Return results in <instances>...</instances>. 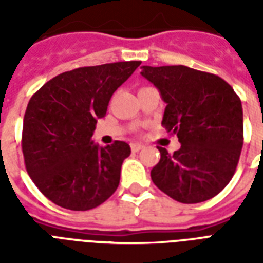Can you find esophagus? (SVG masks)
I'll use <instances>...</instances> for the list:
<instances>
[{
	"label": "esophagus",
	"instance_id": "34e87169",
	"mask_svg": "<svg viewBox=\"0 0 263 263\" xmlns=\"http://www.w3.org/2000/svg\"><path fill=\"white\" fill-rule=\"evenodd\" d=\"M144 146L142 143H131V150L132 152H139V150H142Z\"/></svg>",
	"mask_w": 263,
	"mask_h": 263
}]
</instances>
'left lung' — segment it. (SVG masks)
Returning a JSON list of instances; mask_svg holds the SVG:
<instances>
[{"label": "left lung", "mask_w": 263, "mask_h": 263, "mask_svg": "<svg viewBox=\"0 0 263 263\" xmlns=\"http://www.w3.org/2000/svg\"><path fill=\"white\" fill-rule=\"evenodd\" d=\"M166 103L162 125L176 134L180 148L158 147L152 180L181 203L216 196L235 175L243 147V109L233 88L220 76L184 65L142 67Z\"/></svg>", "instance_id": "8db88e82"}]
</instances>
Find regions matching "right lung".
<instances>
[{
  "instance_id": "add662e5",
  "label": "right lung",
  "mask_w": 263,
  "mask_h": 263,
  "mask_svg": "<svg viewBox=\"0 0 263 263\" xmlns=\"http://www.w3.org/2000/svg\"><path fill=\"white\" fill-rule=\"evenodd\" d=\"M140 61L76 68L39 88L27 105L22 148L26 169L39 191L64 209L84 212L113 195L125 142L92 143L97 120L106 115L111 95Z\"/></svg>"
}]
</instances>
